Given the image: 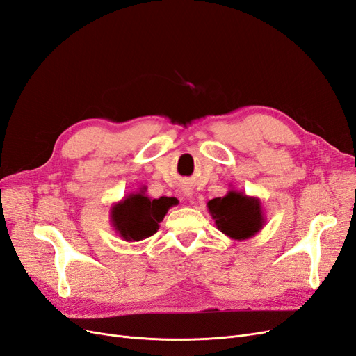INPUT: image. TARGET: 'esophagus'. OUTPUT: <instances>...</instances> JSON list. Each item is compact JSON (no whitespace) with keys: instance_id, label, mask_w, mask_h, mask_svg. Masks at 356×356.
<instances>
[{"instance_id":"34e87169","label":"esophagus","mask_w":356,"mask_h":356,"mask_svg":"<svg viewBox=\"0 0 356 356\" xmlns=\"http://www.w3.org/2000/svg\"><path fill=\"white\" fill-rule=\"evenodd\" d=\"M184 195H186L187 197H191V196H193V191H191V190H187V191L184 193Z\"/></svg>"}]
</instances>
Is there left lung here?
Returning <instances> with one entry per match:
<instances>
[{
	"mask_svg": "<svg viewBox=\"0 0 356 356\" xmlns=\"http://www.w3.org/2000/svg\"><path fill=\"white\" fill-rule=\"evenodd\" d=\"M207 204L217 229L234 241L254 238L266 224L261 200L246 196L243 191L232 188L225 196L215 197Z\"/></svg>",
	"mask_w": 356,
	"mask_h": 356,
	"instance_id": "left-lung-1",
	"label": "left lung"
}]
</instances>
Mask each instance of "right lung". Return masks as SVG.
Masks as SVG:
<instances>
[{
    "label": "right lung",
    "instance_id": "obj_1",
    "mask_svg": "<svg viewBox=\"0 0 356 356\" xmlns=\"http://www.w3.org/2000/svg\"><path fill=\"white\" fill-rule=\"evenodd\" d=\"M145 191L147 187L144 186L111 207V225L126 242H139L153 236L168 211L178 202L175 197L166 196L152 199L145 195Z\"/></svg>",
    "mask_w": 356,
    "mask_h": 356
}]
</instances>
